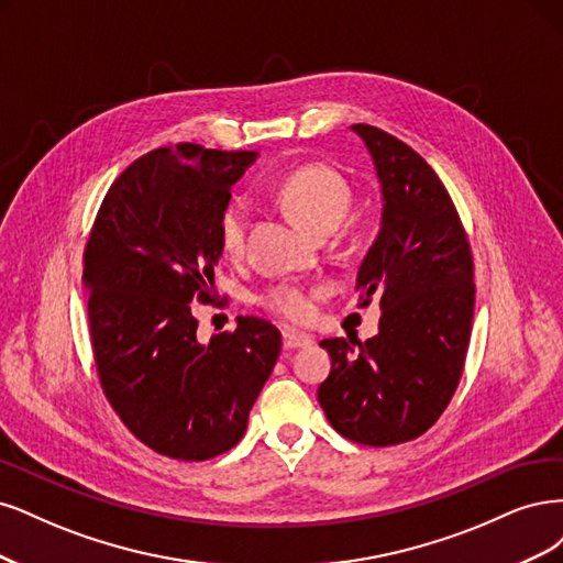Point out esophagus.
Wrapping results in <instances>:
<instances>
[{
    "instance_id": "obj_1",
    "label": "esophagus",
    "mask_w": 563,
    "mask_h": 563,
    "mask_svg": "<svg viewBox=\"0 0 563 563\" xmlns=\"http://www.w3.org/2000/svg\"><path fill=\"white\" fill-rule=\"evenodd\" d=\"M311 343H313L311 334H303V332H297V330H285L283 332V349H287V351L311 346Z\"/></svg>"
}]
</instances>
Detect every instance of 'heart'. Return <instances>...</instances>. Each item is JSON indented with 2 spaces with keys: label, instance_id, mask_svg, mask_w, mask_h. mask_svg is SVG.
Instances as JSON below:
<instances>
[{
  "label": "heart",
  "instance_id": "heart-1",
  "mask_svg": "<svg viewBox=\"0 0 563 563\" xmlns=\"http://www.w3.org/2000/svg\"><path fill=\"white\" fill-rule=\"evenodd\" d=\"M351 187L334 168L324 163H303L283 177L278 201L292 220L313 235H324L339 227L351 208ZM247 210L241 201L224 208L217 235L224 255L239 257L245 247ZM262 303L287 320L303 322L313 313V289L299 283L271 285L262 295Z\"/></svg>",
  "mask_w": 563,
  "mask_h": 563
}]
</instances>
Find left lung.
Instances as JSON below:
<instances>
[{"label":"left lung","mask_w":563,"mask_h":563,"mask_svg":"<svg viewBox=\"0 0 563 563\" xmlns=\"http://www.w3.org/2000/svg\"><path fill=\"white\" fill-rule=\"evenodd\" d=\"M365 140L384 191V220L357 271L360 306H380L378 334L324 339L332 372L318 402L357 444L393 446L434 426L465 367L475 313V264L446 187L426 158L376 125Z\"/></svg>","instance_id":"8db88e82"}]
</instances>
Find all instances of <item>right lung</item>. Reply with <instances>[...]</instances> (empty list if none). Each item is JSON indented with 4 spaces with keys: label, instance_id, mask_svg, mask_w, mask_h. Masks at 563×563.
Wrapping results in <instances>:
<instances>
[{
    "label": "right lung",
    "instance_id": "1",
    "mask_svg": "<svg viewBox=\"0 0 563 563\" xmlns=\"http://www.w3.org/2000/svg\"><path fill=\"white\" fill-rule=\"evenodd\" d=\"M257 152L179 142L140 156L104 194L84 247L88 328L107 402L161 456L208 461L241 442L280 353L268 320L196 336L212 301L217 224Z\"/></svg>",
    "mask_w": 563,
    "mask_h": 563
}]
</instances>
